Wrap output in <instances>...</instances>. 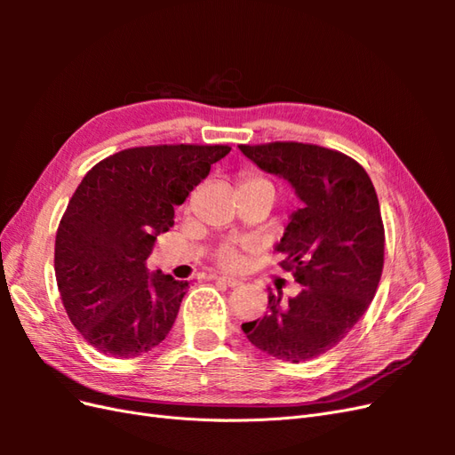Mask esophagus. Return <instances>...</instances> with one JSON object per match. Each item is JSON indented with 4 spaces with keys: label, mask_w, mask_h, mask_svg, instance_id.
Returning a JSON list of instances; mask_svg holds the SVG:
<instances>
[{
    "label": "esophagus",
    "mask_w": 455,
    "mask_h": 455,
    "mask_svg": "<svg viewBox=\"0 0 455 455\" xmlns=\"http://www.w3.org/2000/svg\"><path fill=\"white\" fill-rule=\"evenodd\" d=\"M216 281H218V283H222V284H226V286H231V288H235V286L243 284V281H241V279L229 277V275H218Z\"/></svg>",
    "instance_id": "34e87169"
}]
</instances>
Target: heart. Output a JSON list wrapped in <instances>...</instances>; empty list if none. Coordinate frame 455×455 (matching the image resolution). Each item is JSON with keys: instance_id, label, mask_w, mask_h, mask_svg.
<instances>
[{"instance_id": "1", "label": "heart", "mask_w": 455, "mask_h": 455, "mask_svg": "<svg viewBox=\"0 0 455 455\" xmlns=\"http://www.w3.org/2000/svg\"><path fill=\"white\" fill-rule=\"evenodd\" d=\"M246 182H264V180H259V178H251V180H246ZM216 258L220 261V266H224L228 269H237L243 261V256H241L239 249H235V246H224V249H220Z\"/></svg>"}]
</instances>
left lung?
<instances>
[{
    "mask_svg": "<svg viewBox=\"0 0 455 455\" xmlns=\"http://www.w3.org/2000/svg\"><path fill=\"white\" fill-rule=\"evenodd\" d=\"M264 172L283 178L301 201L277 251L301 292L269 291L264 319L241 328L254 347L281 361H309L359 323L383 269V222L370 176L339 151L299 142L239 146Z\"/></svg>",
    "mask_w": 455,
    "mask_h": 455,
    "instance_id": "1",
    "label": "left lung"
}]
</instances>
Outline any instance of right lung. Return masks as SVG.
I'll list each match as a JSON object with an SVG mask.
<instances>
[{
  "mask_svg": "<svg viewBox=\"0 0 455 455\" xmlns=\"http://www.w3.org/2000/svg\"><path fill=\"white\" fill-rule=\"evenodd\" d=\"M229 146H146L100 161L77 186L54 243V275L72 324L116 359L148 353L169 336L188 283L149 271L174 206L224 159Z\"/></svg>",
  "mask_w": 455,
  "mask_h": 455,
  "instance_id": "obj_1",
  "label": "right lung"
}]
</instances>
